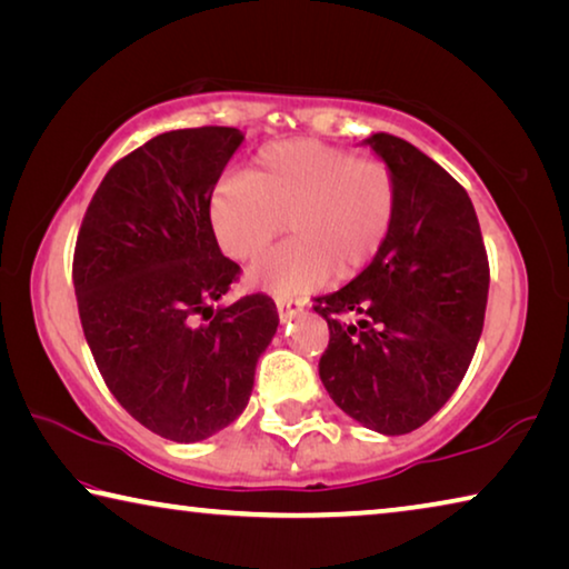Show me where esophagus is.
I'll use <instances>...</instances> for the list:
<instances>
[{"instance_id":"1","label":"esophagus","mask_w":569,"mask_h":569,"mask_svg":"<svg viewBox=\"0 0 569 569\" xmlns=\"http://www.w3.org/2000/svg\"><path fill=\"white\" fill-rule=\"evenodd\" d=\"M276 308H278V319H281V323H288L291 319H296V316L303 313L301 301H276Z\"/></svg>"}]
</instances>
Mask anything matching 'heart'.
<instances>
[{
  "label": "heart",
  "mask_w": 569,
  "mask_h": 569,
  "mask_svg": "<svg viewBox=\"0 0 569 569\" xmlns=\"http://www.w3.org/2000/svg\"><path fill=\"white\" fill-rule=\"evenodd\" d=\"M208 213L218 246L236 261L261 256L288 220L293 238L250 266L246 286L293 301L377 258L397 213V182L381 160L319 140H281L258 152L248 178H220Z\"/></svg>",
  "instance_id": "b5f03b06"
}]
</instances>
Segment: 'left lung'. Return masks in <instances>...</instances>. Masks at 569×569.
I'll return each instance as SVG.
<instances>
[{
    "instance_id": "left-lung-1",
    "label": "left lung",
    "mask_w": 569,
    "mask_h": 569,
    "mask_svg": "<svg viewBox=\"0 0 569 569\" xmlns=\"http://www.w3.org/2000/svg\"><path fill=\"white\" fill-rule=\"evenodd\" d=\"M363 142L391 170L397 213L377 258L316 298L331 331L319 373L341 411L399 437L435 417L465 379L485 326L489 263L475 206L445 168L397 134Z\"/></svg>"
}]
</instances>
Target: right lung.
I'll return each mask as SVG.
<instances>
[{
  "label": "right lung",
  "instance_id": "obj_1",
  "mask_svg": "<svg viewBox=\"0 0 569 569\" xmlns=\"http://www.w3.org/2000/svg\"><path fill=\"white\" fill-rule=\"evenodd\" d=\"M243 140L236 128L148 140L102 178L77 236L74 296L94 363L130 417L180 445L243 413L278 329L268 296L213 306L240 268L220 253L210 192Z\"/></svg>",
  "mask_w": 569,
  "mask_h": 569
}]
</instances>
